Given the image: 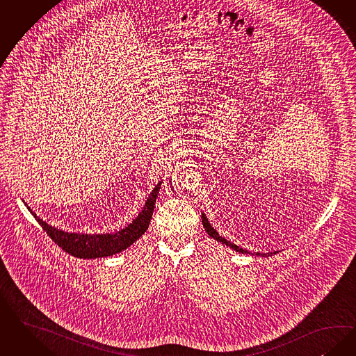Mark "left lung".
I'll return each mask as SVG.
<instances>
[{
  "mask_svg": "<svg viewBox=\"0 0 356 356\" xmlns=\"http://www.w3.org/2000/svg\"><path fill=\"white\" fill-rule=\"evenodd\" d=\"M201 218H202V225H204V228H205L207 233H208L212 238L217 240V241L222 242V243H225L227 246H230L232 249H234L236 252H240L242 254H248V253L250 254V252H248L246 249H242L240 246H237V245L232 243V242L228 241V240H225L224 237H221V236L216 232V229L209 224V221H208V218L205 217V214H201ZM275 253H277V252H274V253H268V254H261V253H254V254H257V256H271V254H275Z\"/></svg>",
  "mask_w": 356,
  "mask_h": 356,
  "instance_id": "left-lung-1",
  "label": "left lung"
}]
</instances>
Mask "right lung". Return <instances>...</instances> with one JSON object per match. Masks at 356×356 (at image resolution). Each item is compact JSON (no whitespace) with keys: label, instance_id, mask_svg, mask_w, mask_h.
Masks as SVG:
<instances>
[{"label":"right lung","instance_id":"add662e5","mask_svg":"<svg viewBox=\"0 0 356 356\" xmlns=\"http://www.w3.org/2000/svg\"><path fill=\"white\" fill-rule=\"evenodd\" d=\"M161 183L154 188L148 196L147 202L139 216L124 229L116 233L107 234H79V233H67L58 230L54 227L47 225L37 214L33 213L35 220L40 222L47 236L62 248L66 253L78 258H99V257L113 256L124 249L131 243L139 240L144 232L149 227L152 213L155 209L157 193L160 191Z\"/></svg>","mask_w":356,"mask_h":356}]
</instances>
